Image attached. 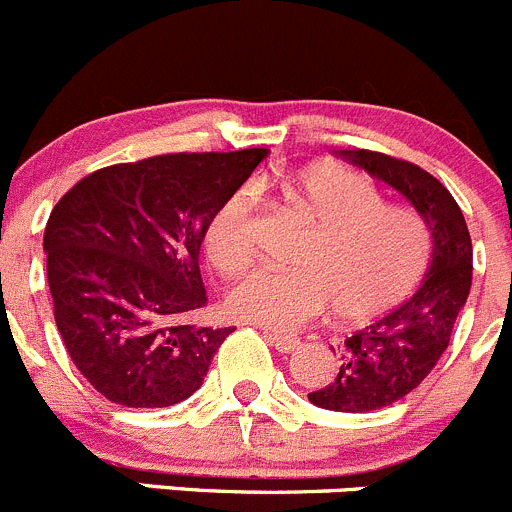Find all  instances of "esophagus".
<instances>
[{"mask_svg":"<svg viewBox=\"0 0 512 512\" xmlns=\"http://www.w3.org/2000/svg\"><path fill=\"white\" fill-rule=\"evenodd\" d=\"M263 336H266V341L271 343V346L276 348V351H281V353L293 351V348H296L298 343H301L296 336H291V333H281V331H263Z\"/></svg>","mask_w":512,"mask_h":512,"instance_id":"esophagus-1","label":"esophagus"}]
</instances>
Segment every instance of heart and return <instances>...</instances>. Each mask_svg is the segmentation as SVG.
<instances>
[{"label": "heart", "mask_w": 512, "mask_h": 512, "mask_svg": "<svg viewBox=\"0 0 512 512\" xmlns=\"http://www.w3.org/2000/svg\"><path fill=\"white\" fill-rule=\"evenodd\" d=\"M293 204L316 221L296 268L261 266L231 288V316L266 328H298L336 308L363 323L406 301L426 276L433 234L418 211L386 206L381 191L346 169H311L288 189ZM261 191L241 184L204 229L211 266L236 276L256 256Z\"/></svg>", "instance_id": "1"}]
</instances>
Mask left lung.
<instances>
[{
	"mask_svg": "<svg viewBox=\"0 0 512 512\" xmlns=\"http://www.w3.org/2000/svg\"><path fill=\"white\" fill-rule=\"evenodd\" d=\"M338 156L401 191L433 234V261L416 293L363 331L346 338L341 368L328 386L308 393L318 408L371 413L393 406L423 383L450 343L473 281V244L453 194L426 169L381 151Z\"/></svg>",
	"mask_w": 512,
	"mask_h": 512,
	"instance_id": "1",
	"label": "left lung"
}]
</instances>
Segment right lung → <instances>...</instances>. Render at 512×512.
Here are the masks:
<instances>
[{"mask_svg": "<svg viewBox=\"0 0 512 512\" xmlns=\"http://www.w3.org/2000/svg\"><path fill=\"white\" fill-rule=\"evenodd\" d=\"M266 154L184 151L114 164L57 201L44 229L54 321L106 401L166 408L204 383L234 331L189 321L206 303L204 229Z\"/></svg>", "mask_w": 512, "mask_h": 512, "instance_id": "add662e5", "label": "right lung"}]
</instances>
